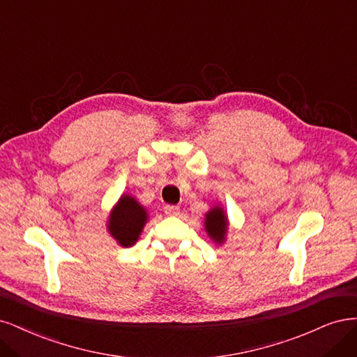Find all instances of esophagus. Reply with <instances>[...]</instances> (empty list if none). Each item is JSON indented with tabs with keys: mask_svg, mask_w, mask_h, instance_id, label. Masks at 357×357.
Instances as JSON below:
<instances>
[{
	"mask_svg": "<svg viewBox=\"0 0 357 357\" xmlns=\"http://www.w3.org/2000/svg\"><path fill=\"white\" fill-rule=\"evenodd\" d=\"M165 212L166 215H178L179 213V208L175 204H166L165 206Z\"/></svg>",
	"mask_w": 357,
	"mask_h": 357,
	"instance_id": "1",
	"label": "esophagus"
}]
</instances>
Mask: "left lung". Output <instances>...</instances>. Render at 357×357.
<instances>
[{
	"instance_id": "obj_1",
	"label": "left lung",
	"mask_w": 357,
	"mask_h": 357,
	"mask_svg": "<svg viewBox=\"0 0 357 357\" xmlns=\"http://www.w3.org/2000/svg\"><path fill=\"white\" fill-rule=\"evenodd\" d=\"M206 231L216 241V243H222L224 236L227 231V216L222 209L215 208L208 215H206Z\"/></svg>"
}]
</instances>
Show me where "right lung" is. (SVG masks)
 Wrapping results in <instances>:
<instances>
[{"label": "right lung", "mask_w": 357, "mask_h": 357, "mask_svg": "<svg viewBox=\"0 0 357 357\" xmlns=\"http://www.w3.org/2000/svg\"><path fill=\"white\" fill-rule=\"evenodd\" d=\"M146 212L133 197L123 195L109 216V233L121 246H132L146 222Z\"/></svg>", "instance_id": "obj_1"}]
</instances>
